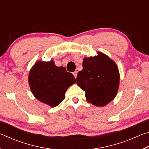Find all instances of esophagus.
Here are the masks:
<instances>
[{
  "mask_svg": "<svg viewBox=\"0 0 149 149\" xmlns=\"http://www.w3.org/2000/svg\"><path fill=\"white\" fill-rule=\"evenodd\" d=\"M73 74H74V77H75V78L77 77V72H73Z\"/></svg>",
  "mask_w": 149,
  "mask_h": 149,
  "instance_id": "34e87169",
  "label": "esophagus"
}]
</instances>
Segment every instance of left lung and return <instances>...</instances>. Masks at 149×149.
Masks as SVG:
<instances>
[{
    "mask_svg": "<svg viewBox=\"0 0 149 149\" xmlns=\"http://www.w3.org/2000/svg\"><path fill=\"white\" fill-rule=\"evenodd\" d=\"M83 70L78 72L77 84L85 91L89 102L104 107L114 99L120 85V72L114 60L98 52V55L83 60Z\"/></svg>",
    "mask_w": 149,
    "mask_h": 149,
    "instance_id": "obj_1",
    "label": "left lung"
}]
</instances>
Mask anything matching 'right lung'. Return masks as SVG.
<instances>
[{"label":"right lung","instance_id":"add662e5","mask_svg":"<svg viewBox=\"0 0 149 149\" xmlns=\"http://www.w3.org/2000/svg\"><path fill=\"white\" fill-rule=\"evenodd\" d=\"M29 85L34 97L41 102L55 107L65 99L67 89L75 83L72 74L53 60L37 61L30 70Z\"/></svg>","mask_w":149,"mask_h":149}]
</instances>
